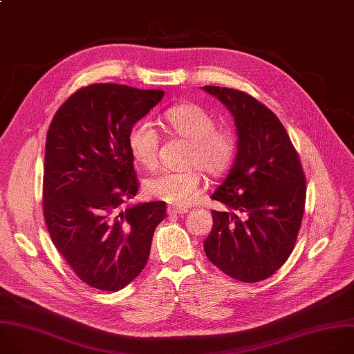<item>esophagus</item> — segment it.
<instances>
[{
    "label": "esophagus",
    "mask_w": 354,
    "mask_h": 354,
    "mask_svg": "<svg viewBox=\"0 0 354 354\" xmlns=\"http://www.w3.org/2000/svg\"><path fill=\"white\" fill-rule=\"evenodd\" d=\"M188 209L187 207H177V206H169L167 207V214L169 215H183V214H187Z\"/></svg>",
    "instance_id": "esophagus-1"
}]
</instances>
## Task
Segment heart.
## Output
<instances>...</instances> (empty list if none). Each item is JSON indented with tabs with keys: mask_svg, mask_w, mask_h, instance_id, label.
<instances>
[{
	"mask_svg": "<svg viewBox=\"0 0 354 354\" xmlns=\"http://www.w3.org/2000/svg\"><path fill=\"white\" fill-rule=\"evenodd\" d=\"M163 121L167 129L189 140L187 165L199 166L209 176H221L232 165L237 144L230 129L216 128V121L198 104H180L165 111ZM160 135L148 120L136 121L128 133V147L132 158L142 166L152 169L158 163ZM189 166L178 171H160L147 184V192L174 206L194 203L202 187V174Z\"/></svg>",
	"mask_w": 354,
	"mask_h": 354,
	"instance_id": "obj_1",
	"label": "heart"
}]
</instances>
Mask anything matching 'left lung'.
Returning <instances> with one entry per match:
<instances>
[{
  "instance_id": "1",
  "label": "left lung",
  "mask_w": 354,
  "mask_h": 354,
  "mask_svg": "<svg viewBox=\"0 0 354 354\" xmlns=\"http://www.w3.org/2000/svg\"><path fill=\"white\" fill-rule=\"evenodd\" d=\"M203 91L229 109L239 135L234 165L212 195L227 212L212 210L205 254L230 277L255 283L272 276L295 248L306 176L283 124L266 106L237 89Z\"/></svg>"
}]
</instances>
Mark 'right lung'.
<instances>
[{
	"instance_id": "obj_1",
	"label": "right lung",
	"mask_w": 354,
	"mask_h": 354,
	"mask_svg": "<svg viewBox=\"0 0 354 354\" xmlns=\"http://www.w3.org/2000/svg\"><path fill=\"white\" fill-rule=\"evenodd\" d=\"M165 96L118 84L77 91L47 131L43 212L51 241L91 288L117 292L145 268L163 201L127 206L139 183L131 127Z\"/></svg>"
}]
</instances>
